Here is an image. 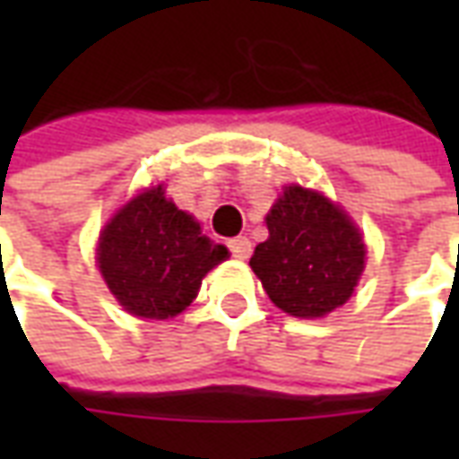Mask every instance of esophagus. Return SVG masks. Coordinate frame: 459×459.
<instances>
[{
  "mask_svg": "<svg viewBox=\"0 0 459 459\" xmlns=\"http://www.w3.org/2000/svg\"><path fill=\"white\" fill-rule=\"evenodd\" d=\"M229 250L233 258L246 260L250 258V253H253V246H250V240L246 236H238V238H230L229 240Z\"/></svg>",
  "mask_w": 459,
  "mask_h": 459,
  "instance_id": "34e87169",
  "label": "esophagus"
}]
</instances>
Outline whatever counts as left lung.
<instances>
[{"instance_id":"8db88e82","label":"left lung","mask_w":459,"mask_h":459,"mask_svg":"<svg viewBox=\"0 0 459 459\" xmlns=\"http://www.w3.org/2000/svg\"><path fill=\"white\" fill-rule=\"evenodd\" d=\"M270 238L250 268L292 317H325L351 298L364 270V240L351 219L317 191L288 186L270 209Z\"/></svg>"}]
</instances>
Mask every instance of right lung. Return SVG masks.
I'll return each mask as SVG.
<instances>
[{"mask_svg": "<svg viewBox=\"0 0 459 459\" xmlns=\"http://www.w3.org/2000/svg\"><path fill=\"white\" fill-rule=\"evenodd\" d=\"M229 250L216 246L161 186L125 206L100 236L98 263L108 288L134 317L167 319L189 307L201 280Z\"/></svg>", "mask_w": 459, "mask_h": 459, "instance_id": "right-lung-1", "label": "right lung"}]
</instances>
